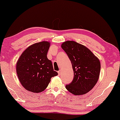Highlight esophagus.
Masks as SVG:
<instances>
[{"mask_svg":"<svg viewBox=\"0 0 120 120\" xmlns=\"http://www.w3.org/2000/svg\"><path fill=\"white\" fill-rule=\"evenodd\" d=\"M58 75L60 76V70H59V71H58Z\"/></svg>","mask_w":120,"mask_h":120,"instance_id":"34e87169","label":"esophagus"}]
</instances>
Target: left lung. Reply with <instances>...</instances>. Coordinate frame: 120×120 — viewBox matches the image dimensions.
I'll return each mask as SVG.
<instances>
[{
  "label": "left lung",
  "mask_w": 120,
  "mask_h": 120,
  "mask_svg": "<svg viewBox=\"0 0 120 120\" xmlns=\"http://www.w3.org/2000/svg\"><path fill=\"white\" fill-rule=\"evenodd\" d=\"M61 47L71 61L74 79L65 88L74 95L86 94L97 82L101 63L97 57L88 48L74 41H67Z\"/></svg>",
  "instance_id": "8db88e82"
}]
</instances>
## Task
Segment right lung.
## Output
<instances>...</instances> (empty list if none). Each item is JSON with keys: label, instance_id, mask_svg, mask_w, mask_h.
I'll return each mask as SVG.
<instances>
[{"label": "right lung", "instance_id": "add662e5", "mask_svg": "<svg viewBox=\"0 0 120 120\" xmlns=\"http://www.w3.org/2000/svg\"><path fill=\"white\" fill-rule=\"evenodd\" d=\"M48 41L33 44L22 53L16 64V73L23 87L34 93L46 89L52 77L58 75L47 57Z\"/></svg>", "mask_w": 120, "mask_h": 120}]
</instances>
